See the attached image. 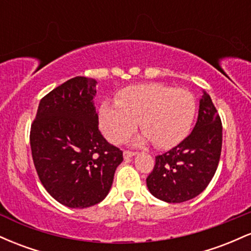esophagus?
Masks as SVG:
<instances>
[{
  "label": "esophagus",
  "mask_w": 251,
  "mask_h": 251,
  "mask_svg": "<svg viewBox=\"0 0 251 251\" xmlns=\"http://www.w3.org/2000/svg\"><path fill=\"white\" fill-rule=\"evenodd\" d=\"M137 153L135 152H132V151H124V158L125 159H128V158H132L133 155H135Z\"/></svg>",
  "instance_id": "obj_1"
}]
</instances>
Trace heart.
<instances>
[{"mask_svg":"<svg viewBox=\"0 0 251 251\" xmlns=\"http://www.w3.org/2000/svg\"><path fill=\"white\" fill-rule=\"evenodd\" d=\"M196 114V100L189 91L160 83H145L123 89L117 102L100 105V128L111 143L124 142L139 127L135 144L151 142L159 149L179 144L189 133Z\"/></svg>","mask_w":251,"mask_h":251,"instance_id":"obj_1","label":"heart"}]
</instances>
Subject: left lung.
Instances as JSON below:
<instances>
[{
  "label": "left lung",
  "instance_id": "obj_1",
  "mask_svg": "<svg viewBox=\"0 0 251 251\" xmlns=\"http://www.w3.org/2000/svg\"><path fill=\"white\" fill-rule=\"evenodd\" d=\"M221 150V118L211 98L203 91L191 133L176 148L155 157L153 171L146 178L149 191L166 203L197 197L215 176Z\"/></svg>",
  "mask_w": 251,
  "mask_h": 251
}]
</instances>
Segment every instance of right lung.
<instances>
[{
  "mask_svg": "<svg viewBox=\"0 0 251 251\" xmlns=\"http://www.w3.org/2000/svg\"><path fill=\"white\" fill-rule=\"evenodd\" d=\"M97 83L75 76L54 88L40 101L30 128L31 155L42 185L72 209L105 200L123 162V152L98 128Z\"/></svg>",
  "mask_w": 251,
  "mask_h": 251,
  "instance_id": "1",
  "label": "right lung"
}]
</instances>
